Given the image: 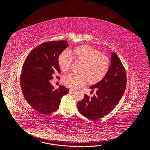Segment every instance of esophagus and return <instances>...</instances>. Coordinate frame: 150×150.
<instances>
[{"label":"esophagus","mask_w":150,"mask_h":150,"mask_svg":"<svg viewBox=\"0 0 150 150\" xmlns=\"http://www.w3.org/2000/svg\"><path fill=\"white\" fill-rule=\"evenodd\" d=\"M75 91H75V90H73V89H70V90H69V92H71V93H74V92H75Z\"/></svg>","instance_id":"34e87169"}]
</instances>
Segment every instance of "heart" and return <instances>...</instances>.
I'll list each match as a JSON object with an SVG mask.
<instances>
[{
    "mask_svg": "<svg viewBox=\"0 0 150 150\" xmlns=\"http://www.w3.org/2000/svg\"><path fill=\"white\" fill-rule=\"evenodd\" d=\"M73 57L83 63L81 70L83 74H68L64 77L63 82L66 85L74 89L85 84L87 79L92 83L100 81L108 70V58L90 46L84 45L77 47L71 52L65 50L60 54L58 63L63 71H67L69 69Z\"/></svg>",
    "mask_w": 150,
    "mask_h": 150,
    "instance_id": "b5f03b06",
    "label": "heart"
}]
</instances>
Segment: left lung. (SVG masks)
Instances as JSON below:
<instances>
[{
	"label": "left lung",
	"mask_w": 150,
	"mask_h": 150,
	"mask_svg": "<svg viewBox=\"0 0 150 150\" xmlns=\"http://www.w3.org/2000/svg\"><path fill=\"white\" fill-rule=\"evenodd\" d=\"M110 65L105 77L90 88L97 89L92 97L85 95L77 103L79 112L91 120H95L109 113L118 104L125 90L127 76L118 55L111 54Z\"/></svg>",
	"instance_id": "1"
}]
</instances>
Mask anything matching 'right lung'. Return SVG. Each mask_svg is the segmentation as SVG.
Returning <instances> with one entry per match:
<instances>
[{"label":"right lung","mask_w":150,"mask_h":150,"mask_svg":"<svg viewBox=\"0 0 150 150\" xmlns=\"http://www.w3.org/2000/svg\"><path fill=\"white\" fill-rule=\"evenodd\" d=\"M68 45L66 41L43 43L30 53L23 63L20 77L23 95L27 103L40 113L54 112L63 96L68 93V88L63 86L54 90L50 82L60 73L59 55Z\"/></svg>","instance_id":"right-lung-1"}]
</instances>
